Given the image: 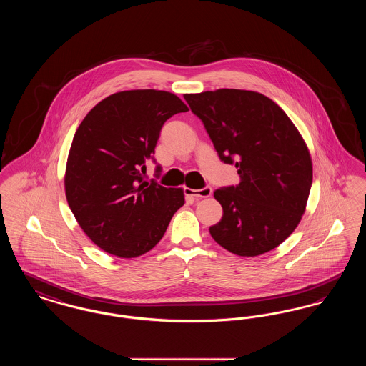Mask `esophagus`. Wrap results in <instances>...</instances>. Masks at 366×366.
Returning a JSON list of instances; mask_svg holds the SVG:
<instances>
[{
  "mask_svg": "<svg viewBox=\"0 0 366 366\" xmlns=\"http://www.w3.org/2000/svg\"><path fill=\"white\" fill-rule=\"evenodd\" d=\"M185 194L194 199H206L212 194V189L211 187H204L202 189H185Z\"/></svg>",
  "mask_w": 366,
  "mask_h": 366,
  "instance_id": "esophagus-1",
  "label": "esophagus"
}]
</instances>
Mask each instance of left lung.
I'll return each mask as SVG.
<instances>
[{"instance_id": "8db88e82", "label": "left lung", "mask_w": 366, "mask_h": 366, "mask_svg": "<svg viewBox=\"0 0 366 366\" xmlns=\"http://www.w3.org/2000/svg\"><path fill=\"white\" fill-rule=\"evenodd\" d=\"M184 99L219 159L240 175L239 185L214 192L224 215L209 227L211 237L240 257L279 247L300 222L313 182L310 154L295 124L257 92L219 89Z\"/></svg>"}]
</instances>
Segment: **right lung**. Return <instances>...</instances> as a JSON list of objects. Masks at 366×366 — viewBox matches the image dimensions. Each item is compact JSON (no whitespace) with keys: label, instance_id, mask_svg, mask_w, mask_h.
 Listing matches in <instances>:
<instances>
[{"label":"right lung","instance_id":"add662e5","mask_svg":"<svg viewBox=\"0 0 366 366\" xmlns=\"http://www.w3.org/2000/svg\"><path fill=\"white\" fill-rule=\"evenodd\" d=\"M188 107L163 90H126L108 96L85 117L66 169V196L87 237L118 258H136L157 245L184 192L147 182L164 122ZM162 167L157 164V173Z\"/></svg>","mask_w":366,"mask_h":366}]
</instances>
